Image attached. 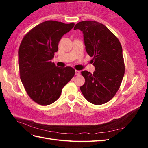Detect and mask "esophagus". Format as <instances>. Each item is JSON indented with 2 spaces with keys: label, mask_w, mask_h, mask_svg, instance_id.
<instances>
[{
  "label": "esophagus",
  "mask_w": 148,
  "mask_h": 148,
  "mask_svg": "<svg viewBox=\"0 0 148 148\" xmlns=\"http://www.w3.org/2000/svg\"><path fill=\"white\" fill-rule=\"evenodd\" d=\"M80 74V71L78 70H75V75H78Z\"/></svg>",
  "instance_id": "34e87169"
}]
</instances>
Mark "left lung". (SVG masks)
Wrapping results in <instances>:
<instances>
[{
	"label": "left lung",
	"instance_id": "obj_1",
	"mask_svg": "<svg viewBox=\"0 0 148 148\" xmlns=\"http://www.w3.org/2000/svg\"><path fill=\"white\" fill-rule=\"evenodd\" d=\"M83 34L85 49L92 57L93 73L84 70L85 83L80 89L88 102L101 105L109 101L117 92L125 73L122 47L118 38L105 25L95 21H83L74 30Z\"/></svg>",
	"mask_w": 148,
	"mask_h": 148
}]
</instances>
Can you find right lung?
Returning a JSON list of instances; mask_svg holds the SVG:
<instances>
[{"mask_svg":"<svg viewBox=\"0 0 148 148\" xmlns=\"http://www.w3.org/2000/svg\"><path fill=\"white\" fill-rule=\"evenodd\" d=\"M74 25L46 21L35 26L22 39L18 51L20 79L28 96L39 104L47 106L56 101L75 75L71 67L61 68L51 62L60 39Z\"/></svg>","mask_w":148,"mask_h":148,"instance_id":"right-lung-1","label":"right lung"}]
</instances>
